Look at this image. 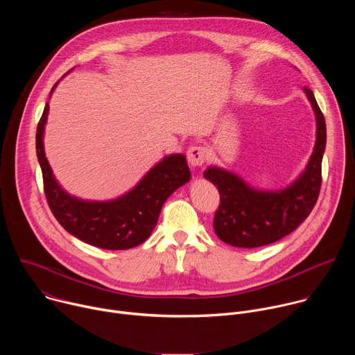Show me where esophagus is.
Returning <instances> with one entry per match:
<instances>
[{
    "label": "esophagus",
    "mask_w": 355,
    "mask_h": 355,
    "mask_svg": "<svg viewBox=\"0 0 355 355\" xmlns=\"http://www.w3.org/2000/svg\"><path fill=\"white\" fill-rule=\"evenodd\" d=\"M207 148L204 146H191L187 151V159L191 166H202L207 160Z\"/></svg>",
    "instance_id": "34e87169"
}]
</instances>
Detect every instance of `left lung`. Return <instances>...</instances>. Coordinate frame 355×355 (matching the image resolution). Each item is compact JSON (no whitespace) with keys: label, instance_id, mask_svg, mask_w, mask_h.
<instances>
[{"label":"left lung","instance_id":"left-lung-1","mask_svg":"<svg viewBox=\"0 0 355 355\" xmlns=\"http://www.w3.org/2000/svg\"><path fill=\"white\" fill-rule=\"evenodd\" d=\"M316 115V144L306 170L288 188L264 192L237 175L209 167L204 175L218 187L220 204L214 218L216 236L234 247L254 248L281 240L305 220L316 205L322 185L326 122L313 92L305 87Z\"/></svg>","mask_w":355,"mask_h":355}]
</instances>
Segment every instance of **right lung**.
<instances>
[{"mask_svg": "<svg viewBox=\"0 0 355 355\" xmlns=\"http://www.w3.org/2000/svg\"><path fill=\"white\" fill-rule=\"evenodd\" d=\"M55 87L56 84L52 92ZM47 112L49 104L36 129V155L47 205L58 222L84 243L104 250H128L141 244L156 227L166 199L191 178L185 156L163 159L130 192L115 200L77 199L60 188L44 156L43 130Z\"/></svg>", "mask_w": 355, "mask_h": 355, "instance_id": "right-lung-1", "label": "right lung"}]
</instances>
